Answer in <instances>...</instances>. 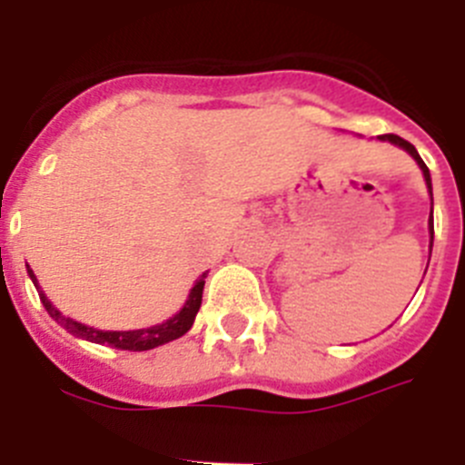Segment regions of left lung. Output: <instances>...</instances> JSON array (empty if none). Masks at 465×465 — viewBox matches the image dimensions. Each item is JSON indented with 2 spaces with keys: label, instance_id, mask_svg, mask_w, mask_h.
<instances>
[{
  "label": "left lung",
  "instance_id": "obj_1",
  "mask_svg": "<svg viewBox=\"0 0 465 465\" xmlns=\"http://www.w3.org/2000/svg\"><path fill=\"white\" fill-rule=\"evenodd\" d=\"M381 142H391V143H396V146H401V149H405L408 151L410 155H412L414 160H417V165L421 167V172H424V179H426V186H429V193H430V200H433V186H430V172H429V167L424 165V160L419 158V153H417V149H414L412 143L410 142H405V139L402 137H398V134H381ZM433 204V203H430ZM429 230H430V246H433V209H430V221H429Z\"/></svg>",
  "mask_w": 465,
  "mask_h": 465
}]
</instances>
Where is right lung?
I'll list each match as a JSON object with an SVG mask.
<instances>
[{
    "mask_svg": "<svg viewBox=\"0 0 465 465\" xmlns=\"http://www.w3.org/2000/svg\"><path fill=\"white\" fill-rule=\"evenodd\" d=\"M27 272H30L36 291H39V298L41 302H44V307H46V312L64 328V331L76 335V338L88 340V342L106 344V347H114V349H125V351H149V349H155L160 347V344L172 342V340L186 335V332L191 331L193 322H195L197 310H200V305H203L204 277H207V272H204L203 277L197 279L195 286H193L191 293H188L186 305L182 307V312L172 316V319H167V322L158 323V326L142 328V331H97V328H90L85 326V323L74 322V319H69V316L60 314V312L51 305V300L46 298V293L39 289L35 272H32V270H27Z\"/></svg>",
    "mask_w": 465,
    "mask_h": 465,
    "instance_id": "right-lung-1",
    "label": "right lung"
}]
</instances>
